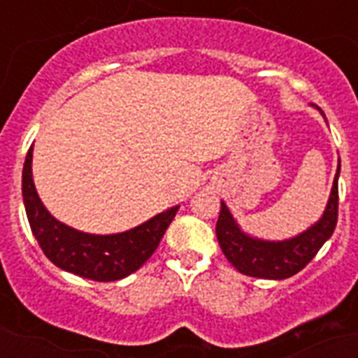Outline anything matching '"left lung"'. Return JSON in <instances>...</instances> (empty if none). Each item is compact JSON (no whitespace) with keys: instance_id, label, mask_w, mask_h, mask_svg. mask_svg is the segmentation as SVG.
<instances>
[{"instance_id":"8db88e82","label":"left lung","mask_w":358,"mask_h":358,"mask_svg":"<svg viewBox=\"0 0 358 358\" xmlns=\"http://www.w3.org/2000/svg\"><path fill=\"white\" fill-rule=\"evenodd\" d=\"M323 115V113H322ZM338 173L334 176L333 189L329 196L327 208L322 219L303 234L284 241H264V239L250 238L239 230L238 223L229 212L224 202H221L219 213L217 234L219 245L223 249L227 260L243 275L256 278H269V280H282L295 273H299L308 262L317 255L322 245L333 236L338 221Z\"/></svg>"}]
</instances>
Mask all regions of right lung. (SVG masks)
<instances>
[{"label": "right lung", "instance_id": "1", "mask_svg": "<svg viewBox=\"0 0 358 358\" xmlns=\"http://www.w3.org/2000/svg\"><path fill=\"white\" fill-rule=\"evenodd\" d=\"M31 162L33 146L25 156L22 173V195L33 236L48 260L78 277L111 282L137 271L154 255L165 230L178 212V206H174L120 234H85L57 221L44 208L33 184Z\"/></svg>", "mask_w": 358, "mask_h": 358}]
</instances>
